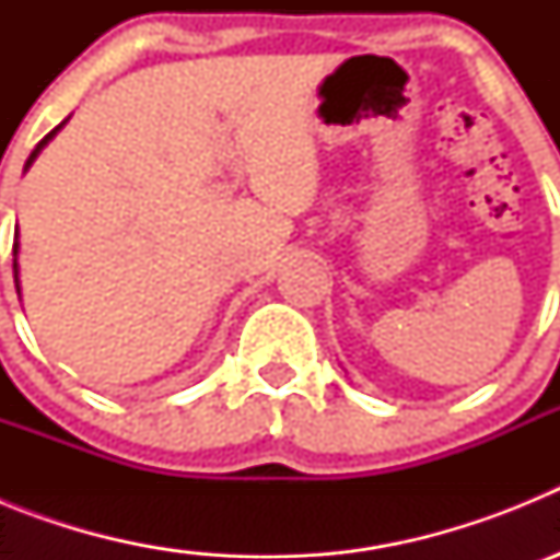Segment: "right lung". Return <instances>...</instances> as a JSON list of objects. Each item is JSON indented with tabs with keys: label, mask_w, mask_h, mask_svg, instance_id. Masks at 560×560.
<instances>
[{
	"label": "right lung",
	"mask_w": 560,
	"mask_h": 560,
	"mask_svg": "<svg viewBox=\"0 0 560 560\" xmlns=\"http://www.w3.org/2000/svg\"><path fill=\"white\" fill-rule=\"evenodd\" d=\"M67 122H69V117H67V120H63V122H58V126L52 128V131H49L47 137H44V140L38 142L36 148H33V153H30L27 162H24V171H30V165H33V162H36V156H38V153L44 151V145H47V142L52 140V137H56V133L61 131V128L67 126ZM13 280H16V291H19V294H22V285H19V226H16V241H13Z\"/></svg>",
	"instance_id": "obj_1"
}]
</instances>
